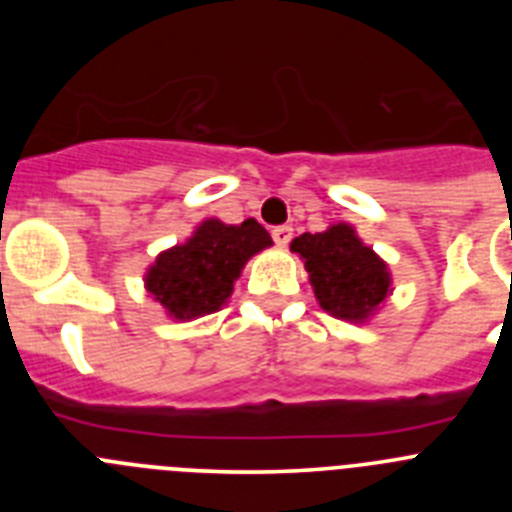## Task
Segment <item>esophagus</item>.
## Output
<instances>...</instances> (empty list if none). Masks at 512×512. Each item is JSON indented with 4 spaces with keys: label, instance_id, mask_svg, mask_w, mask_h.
I'll return each mask as SVG.
<instances>
[{
    "label": "esophagus",
    "instance_id": "obj_1",
    "mask_svg": "<svg viewBox=\"0 0 512 512\" xmlns=\"http://www.w3.org/2000/svg\"><path fill=\"white\" fill-rule=\"evenodd\" d=\"M271 238H274L277 246H287V243L292 241V228H289V225H277V228L271 230Z\"/></svg>",
    "mask_w": 512,
    "mask_h": 512
}]
</instances>
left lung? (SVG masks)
Returning a JSON list of instances; mask_svg holds the SVG:
<instances>
[{
    "label": "left lung",
    "mask_w": 512,
    "mask_h": 512,
    "mask_svg": "<svg viewBox=\"0 0 512 512\" xmlns=\"http://www.w3.org/2000/svg\"><path fill=\"white\" fill-rule=\"evenodd\" d=\"M292 251L305 259L320 307L343 320H364L390 292V271L377 253L356 238L351 225L302 233Z\"/></svg>",
    "instance_id": "8db88e82"
}]
</instances>
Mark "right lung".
Listing matches in <instances>:
<instances>
[{"label":"right lung","instance_id":"add662e5","mask_svg":"<svg viewBox=\"0 0 512 512\" xmlns=\"http://www.w3.org/2000/svg\"><path fill=\"white\" fill-rule=\"evenodd\" d=\"M266 246L271 235L256 220L241 225L205 220L187 243L158 256L146 287L176 320L200 318L225 305L243 264Z\"/></svg>","mask_w":512,"mask_h":512}]
</instances>
